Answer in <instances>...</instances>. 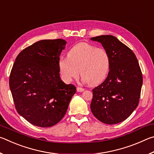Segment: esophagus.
Listing matches in <instances>:
<instances>
[{
    "label": "esophagus",
    "mask_w": 154,
    "mask_h": 154,
    "mask_svg": "<svg viewBox=\"0 0 154 154\" xmlns=\"http://www.w3.org/2000/svg\"><path fill=\"white\" fill-rule=\"evenodd\" d=\"M77 91L78 92H83V91H84V89H83V88H82L77 87Z\"/></svg>",
    "instance_id": "1"
}]
</instances>
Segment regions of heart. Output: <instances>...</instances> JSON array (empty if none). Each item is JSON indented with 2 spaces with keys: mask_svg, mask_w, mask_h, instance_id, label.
I'll use <instances>...</instances> for the list:
<instances>
[{
  "mask_svg": "<svg viewBox=\"0 0 154 154\" xmlns=\"http://www.w3.org/2000/svg\"><path fill=\"white\" fill-rule=\"evenodd\" d=\"M110 58L105 49L88 43H80L70 49L67 58L58 60L59 71L66 82H71L80 74L84 82L96 85L105 79Z\"/></svg>",
  "mask_w": 154,
  "mask_h": 154,
  "instance_id": "obj_1",
  "label": "heart"
}]
</instances>
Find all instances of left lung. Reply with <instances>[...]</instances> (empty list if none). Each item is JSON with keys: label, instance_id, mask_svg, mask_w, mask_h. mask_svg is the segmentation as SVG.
I'll return each instance as SVG.
<instances>
[{"label": "left lung", "instance_id": "left-lung-1", "mask_svg": "<svg viewBox=\"0 0 154 154\" xmlns=\"http://www.w3.org/2000/svg\"><path fill=\"white\" fill-rule=\"evenodd\" d=\"M91 40L102 44L110 58L108 76L92 90L90 109L106 124L123 122L139 105L143 76L134 52L116 36L101 35Z\"/></svg>", "mask_w": 154, "mask_h": 154}]
</instances>
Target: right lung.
<instances>
[{
    "label": "right lung",
    "instance_id": "add662e5",
    "mask_svg": "<svg viewBox=\"0 0 154 154\" xmlns=\"http://www.w3.org/2000/svg\"><path fill=\"white\" fill-rule=\"evenodd\" d=\"M66 41L41 40L20 52L9 77L15 109L38 127L56 125L66 114L76 88L60 77L58 60Z\"/></svg>",
    "mask_w": 154,
    "mask_h": 154
}]
</instances>
